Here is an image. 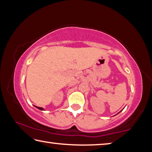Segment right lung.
Masks as SVG:
<instances>
[{
  "mask_svg": "<svg viewBox=\"0 0 152 152\" xmlns=\"http://www.w3.org/2000/svg\"><path fill=\"white\" fill-rule=\"evenodd\" d=\"M34 107H35L36 108H37V109H39V110H44V109H43V108H42V107H39L35 106V105H34Z\"/></svg>",
  "mask_w": 152,
  "mask_h": 152,
  "instance_id": "obj_1",
  "label": "right lung"
}]
</instances>
